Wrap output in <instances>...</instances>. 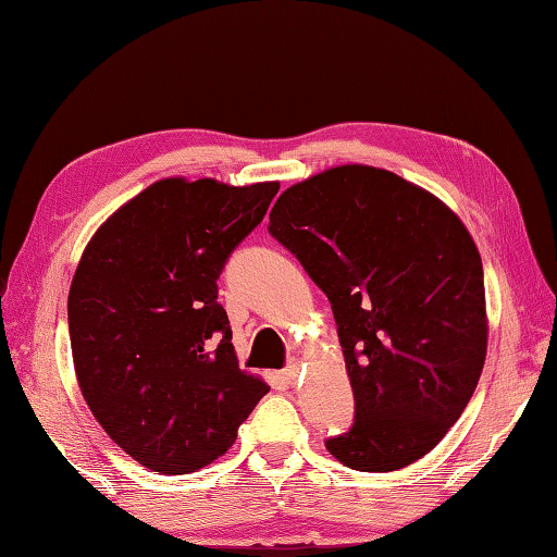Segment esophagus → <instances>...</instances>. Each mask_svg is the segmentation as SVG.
Returning a JSON list of instances; mask_svg holds the SVG:
<instances>
[{
	"label": "esophagus",
	"instance_id": "1",
	"mask_svg": "<svg viewBox=\"0 0 557 557\" xmlns=\"http://www.w3.org/2000/svg\"><path fill=\"white\" fill-rule=\"evenodd\" d=\"M282 376H285L287 384H294V381L299 379V364L297 362H289L285 369H282Z\"/></svg>",
	"mask_w": 557,
	"mask_h": 557
}]
</instances>
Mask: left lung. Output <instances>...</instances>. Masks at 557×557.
Returning a JSON list of instances; mask_svg holds the SVG:
<instances>
[{
    "label": "left lung",
    "instance_id": "left-lung-1",
    "mask_svg": "<svg viewBox=\"0 0 557 557\" xmlns=\"http://www.w3.org/2000/svg\"><path fill=\"white\" fill-rule=\"evenodd\" d=\"M268 232L335 315L355 420L325 449L364 473L422 459L461 418L485 362V282L471 234L434 195L372 166L292 185Z\"/></svg>",
    "mask_w": 557,
    "mask_h": 557
}]
</instances>
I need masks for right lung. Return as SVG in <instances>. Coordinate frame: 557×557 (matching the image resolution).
<instances>
[{"mask_svg":"<svg viewBox=\"0 0 557 557\" xmlns=\"http://www.w3.org/2000/svg\"><path fill=\"white\" fill-rule=\"evenodd\" d=\"M277 190L159 181L84 250L67 301L76 379L108 437L151 471L212 463L270 391L238 369L216 280Z\"/></svg>","mask_w":557,"mask_h":557,"instance_id":"1","label":"right lung"}]
</instances>
